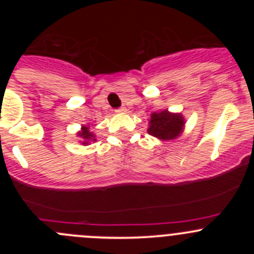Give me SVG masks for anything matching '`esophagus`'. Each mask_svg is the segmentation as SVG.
<instances>
[{"mask_svg":"<svg viewBox=\"0 0 254 254\" xmlns=\"http://www.w3.org/2000/svg\"><path fill=\"white\" fill-rule=\"evenodd\" d=\"M115 112H118V113H125V112H127V108H125V107H120V108H118Z\"/></svg>","mask_w":254,"mask_h":254,"instance_id":"esophagus-1","label":"esophagus"}]
</instances>
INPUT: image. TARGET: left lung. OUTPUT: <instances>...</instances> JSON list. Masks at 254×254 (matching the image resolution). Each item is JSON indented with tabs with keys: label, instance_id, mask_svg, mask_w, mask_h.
I'll list each match as a JSON object with an SVG mask.
<instances>
[{
	"label": "left lung",
	"instance_id": "obj_1",
	"mask_svg": "<svg viewBox=\"0 0 254 254\" xmlns=\"http://www.w3.org/2000/svg\"><path fill=\"white\" fill-rule=\"evenodd\" d=\"M150 127L147 132L162 141L175 140L183 131L186 122L181 113H171L162 111L160 113H152L150 119Z\"/></svg>",
	"mask_w": 254,
	"mask_h": 254
}]
</instances>
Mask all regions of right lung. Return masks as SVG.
I'll return each mask as SVG.
<instances>
[{"instance_id":"add662e5","label":"right lung","mask_w":254,"mask_h":254,"mask_svg":"<svg viewBox=\"0 0 254 254\" xmlns=\"http://www.w3.org/2000/svg\"><path fill=\"white\" fill-rule=\"evenodd\" d=\"M77 136L81 137L82 145H88L91 141H96V136L92 131H89V127H82L81 131L77 132Z\"/></svg>"}]
</instances>
